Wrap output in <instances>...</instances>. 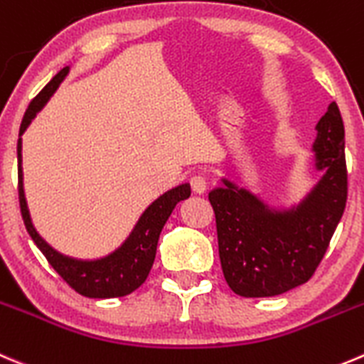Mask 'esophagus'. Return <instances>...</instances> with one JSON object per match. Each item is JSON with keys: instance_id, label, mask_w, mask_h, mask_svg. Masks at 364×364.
I'll return each mask as SVG.
<instances>
[{"instance_id": "obj_1", "label": "esophagus", "mask_w": 364, "mask_h": 364, "mask_svg": "<svg viewBox=\"0 0 364 364\" xmlns=\"http://www.w3.org/2000/svg\"><path fill=\"white\" fill-rule=\"evenodd\" d=\"M190 186H192L193 193H199L200 196V193H204L208 190V179L204 176L197 174L190 179Z\"/></svg>"}]
</instances>
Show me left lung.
Wrapping results in <instances>:
<instances>
[{
    "label": "left lung",
    "mask_w": 364,
    "mask_h": 364,
    "mask_svg": "<svg viewBox=\"0 0 364 364\" xmlns=\"http://www.w3.org/2000/svg\"><path fill=\"white\" fill-rule=\"evenodd\" d=\"M318 181L290 208H274L222 178L210 192L218 256L229 288L242 297H274L308 283L322 261L347 204L345 128L331 103L313 142Z\"/></svg>",
    "instance_id": "obj_1"
}]
</instances>
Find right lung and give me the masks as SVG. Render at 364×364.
I'll use <instances>...</instances> for the list:
<instances>
[{
	"label": "right lung",
	"instance_id": "1",
	"mask_svg": "<svg viewBox=\"0 0 364 364\" xmlns=\"http://www.w3.org/2000/svg\"><path fill=\"white\" fill-rule=\"evenodd\" d=\"M70 67H63L48 85L41 90L37 97L30 103L26 114L19 129V140H17V165H19V204L21 215H23L24 225H26L28 235L35 242V245L41 249L46 259L49 261L53 268L60 274L63 281L69 284L73 290L88 299H114L124 297L142 287L144 281L149 276L151 267L156 256V245L160 232L164 229L165 222L171 217L172 210L179 200H185L190 197V183H183L176 188L167 190L164 196L146 208L140 218L136 220L135 228L132 229L128 238L114 250L103 257L96 259H77V257L65 256L53 249L44 238L37 232L33 222H31L30 210H28L26 197H24V183H23V133L31 124L38 112L46 107L49 97L56 92L65 76L69 74Z\"/></svg>",
	"mask_w": 364,
	"mask_h": 364
}]
</instances>
